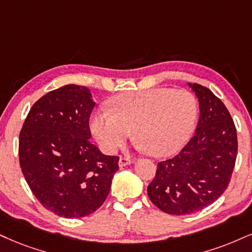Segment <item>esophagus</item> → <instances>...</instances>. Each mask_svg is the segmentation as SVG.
Returning a JSON list of instances; mask_svg holds the SVG:
<instances>
[{"label": "esophagus", "mask_w": 252, "mask_h": 252, "mask_svg": "<svg viewBox=\"0 0 252 252\" xmlns=\"http://www.w3.org/2000/svg\"><path fill=\"white\" fill-rule=\"evenodd\" d=\"M133 162L132 159H129V158H126V157H121L119 159V167H125V166H128V164H131Z\"/></svg>", "instance_id": "obj_1"}]
</instances>
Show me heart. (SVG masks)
I'll return each mask as SVG.
<instances>
[{
    "label": "heart",
    "instance_id": "b5f03b06",
    "mask_svg": "<svg viewBox=\"0 0 252 252\" xmlns=\"http://www.w3.org/2000/svg\"><path fill=\"white\" fill-rule=\"evenodd\" d=\"M110 111L95 112L90 127L108 154L134 134L139 148L163 157L181 148L194 132L198 106L194 94L167 88L128 92L110 100Z\"/></svg>",
    "mask_w": 252,
    "mask_h": 252
}]
</instances>
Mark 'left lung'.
Here are the masks:
<instances>
[{"instance_id":"8db88e82","label":"left lung","mask_w":252,"mask_h":252,"mask_svg":"<svg viewBox=\"0 0 252 252\" xmlns=\"http://www.w3.org/2000/svg\"><path fill=\"white\" fill-rule=\"evenodd\" d=\"M200 118L192 138L178 155L158 163L147 187L150 200L170 215L196 213L215 202L230 182L237 157V132L221 99L200 84Z\"/></svg>"}]
</instances>
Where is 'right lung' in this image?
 Instances as JSON below:
<instances>
[{"instance_id": "1", "label": "right lung", "mask_w": 252, "mask_h": 252, "mask_svg": "<svg viewBox=\"0 0 252 252\" xmlns=\"http://www.w3.org/2000/svg\"><path fill=\"white\" fill-rule=\"evenodd\" d=\"M94 105L85 86H62L32 105L20 133L28 186L45 209L65 219L85 217L101 207L119 169V157L102 154L90 140Z\"/></svg>"}]
</instances>
